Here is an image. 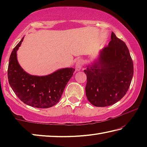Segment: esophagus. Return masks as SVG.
Instances as JSON below:
<instances>
[{
  "instance_id": "esophagus-1",
  "label": "esophagus",
  "mask_w": 147,
  "mask_h": 147,
  "mask_svg": "<svg viewBox=\"0 0 147 147\" xmlns=\"http://www.w3.org/2000/svg\"><path fill=\"white\" fill-rule=\"evenodd\" d=\"M82 61L81 60V59H79L76 61V71H80L81 70L82 67Z\"/></svg>"
}]
</instances>
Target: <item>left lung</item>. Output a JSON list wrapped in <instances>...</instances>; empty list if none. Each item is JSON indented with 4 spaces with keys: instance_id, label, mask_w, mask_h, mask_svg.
<instances>
[{
    "instance_id": "1",
    "label": "left lung",
    "mask_w": 147,
    "mask_h": 147,
    "mask_svg": "<svg viewBox=\"0 0 147 147\" xmlns=\"http://www.w3.org/2000/svg\"><path fill=\"white\" fill-rule=\"evenodd\" d=\"M84 71L88 100L94 106H108L128 91L134 74L133 61L125 43L112 32L111 41L100 52L98 60Z\"/></svg>"
}]
</instances>
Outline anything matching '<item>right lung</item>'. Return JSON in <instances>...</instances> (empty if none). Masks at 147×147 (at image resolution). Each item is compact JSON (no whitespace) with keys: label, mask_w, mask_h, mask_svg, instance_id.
I'll use <instances>...</instances> for the list:
<instances>
[{"label":"right lung","mask_w":147,"mask_h":147,"mask_svg":"<svg viewBox=\"0 0 147 147\" xmlns=\"http://www.w3.org/2000/svg\"><path fill=\"white\" fill-rule=\"evenodd\" d=\"M23 39L13 49L9 57V84L17 97L24 104L38 108H51L59 102L75 69L71 67L61 69L43 76L26 73L17 59V51Z\"/></svg>","instance_id":"add662e5"}]
</instances>
